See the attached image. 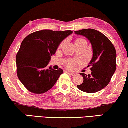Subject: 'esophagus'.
<instances>
[{"mask_svg": "<svg viewBox=\"0 0 128 128\" xmlns=\"http://www.w3.org/2000/svg\"><path fill=\"white\" fill-rule=\"evenodd\" d=\"M66 73H68V74H69V75H70V76H74L75 75V74L74 73H72V72H66Z\"/></svg>", "mask_w": 128, "mask_h": 128, "instance_id": "34e87169", "label": "esophagus"}]
</instances>
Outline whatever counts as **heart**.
Instances as JSON below:
<instances>
[{
	"instance_id": "obj_1",
	"label": "heart",
	"mask_w": 128,
	"mask_h": 128,
	"mask_svg": "<svg viewBox=\"0 0 128 128\" xmlns=\"http://www.w3.org/2000/svg\"><path fill=\"white\" fill-rule=\"evenodd\" d=\"M84 40L82 39V38H79V39H78V40H77L76 41H75V42H79V41H84ZM63 44H64V42L61 43V44H60V46H59V48H60V47H62V46L63 45ZM74 64H75V62H72H72H68V64H67V66H68V68H70V69H72V68H73V66H74Z\"/></svg>"
}]
</instances>
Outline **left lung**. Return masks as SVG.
<instances>
[{"instance_id":"left-lung-1","label":"left lung","mask_w":128,"mask_h":128,"mask_svg":"<svg viewBox=\"0 0 128 128\" xmlns=\"http://www.w3.org/2000/svg\"><path fill=\"white\" fill-rule=\"evenodd\" d=\"M75 34L84 36L92 44L93 56L89 63L90 74L80 73L83 78L78 88L82 92L94 93L105 88L111 81L116 68V52L114 45L106 36L94 29H83Z\"/></svg>"}]
</instances>
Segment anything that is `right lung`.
<instances>
[{
  "instance_id": "1",
  "label": "right lung",
  "mask_w": 128,
  "mask_h": 128,
  "mask_svg": "<svg viewBox=\"0 0 128 128\" xmlns=\"http://www.w3.org/2000/svg\"><path fill=\"white\" fill-rule=\"evenodd\" d=\"M72 31L44 30L24 38L16 55L17 76L24 87L34 94H43L55 85L62 69H46L59 45Z\"/></svg>"
}]
</instances>
